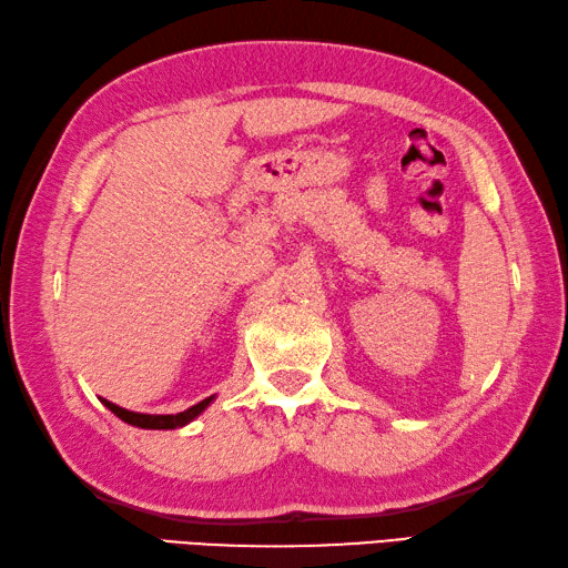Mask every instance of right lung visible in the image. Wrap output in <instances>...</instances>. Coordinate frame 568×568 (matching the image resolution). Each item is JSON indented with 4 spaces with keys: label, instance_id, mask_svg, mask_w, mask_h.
<instances>
[{
    "label": "right lung",
    "instance_id": "right-lung-1",
    "mask_svg": "<svg viewBox=\"0 0 568 568\" xmlns=\"http://www.w3.org/2000/svg\"><path fill=\"white\" fill-rule=\"evenodd\" d=\"M101 402H104V405L119 419L129 422V425H133V427H141V429H179V427H185V425H189V422H193L195 417H199L201 412L213 402V395L201 399L199 405H193L189 409L179 412V415H141V412H131V409H123L119 405H113V402H109V399H101Z\"/></svg>",
    "mask_w": 568,
    "mask_h": 568
}]
</instances>
